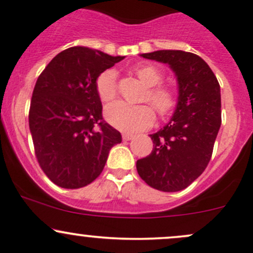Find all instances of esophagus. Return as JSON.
Segmentation results:
<instances>
[{
	"instance_id": "1",
	"label": "esophagus",
	"mask_w": 253,
	"mask_h": 253,
	"mask_svg": "<svg viewBox=\"0 0 253 253\" xmlns=\"http://www.w3.org/2000/svg\"><path fill=\"white\" fill-rule=\"evenodd\" d=\"M122 138H124V140H131V139H133V138H134V134L124 133V134H122Z\"/></svg>"
}]
</instances>
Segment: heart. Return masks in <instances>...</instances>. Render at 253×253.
Here are the masks:
<instances>
[{
    "instance_id": "1",
    "label": "heart",
    "mask_w": 253,
    "mask_h": 253,
    "mask_svg": "<svg viewBox=\"0 0 253 253\" xmlns=\"http://www.w3.org/2000/svg\"><path fill=\"white\" fill-rule=\"evenodd\" d=\"M135 74L149 86L145 100H149L160 115L171 113L177 104V98L172 89L159 86L162 80L160 69L155 65H140L135 68ZM95 89L102 102H111L118 92L116 71L114 69L103 71L95 81ZM105 119L111 126L121 131L137 132L153 125L155 113L149 105H132L125 102H115L106 106Z\"/></svg>"
}]
</instances>
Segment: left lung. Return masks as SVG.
<instances>
[{
	"label": "left lung",
	"mask_w": 253,
	"mask_h": 253,
	"mask_svg": "<svg viewBox=\"0 0 253 253\" xmlns=\"http://www.w3.org/2000/svg\"><path fill=\"white\" fill-rule=\"evenodd\" d=\"M169 64L178 82V102L169 124L150 134L153 151L137 161V171L154 189L174 193L189 187L209 165L222 124L220 87L203 58L184 50L144 53Z\"/></svg>",
	"instance_id": "obj_1"
}]
</instances>
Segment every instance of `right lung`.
I'll list each match as a JSON object with an SVG mask.
<instances>
[{"label": "right lung", "instance_id": "right-lung-1", "mask_svg": "<svg viewBox=\"0 0 253 253\" xmlns=\"http://www.w3.org/2000/svg\"><path fill=\"white\" fill-rule=\"evenodd\" d=\"M88 47L55 55L37 79L29 111L37 161L58 187L79 189L102 173L121 133L106 124L95 89L97 78L121 62Z\"/></svg>", "mask_w": 253, "mask_h": 253}]
</instances>
